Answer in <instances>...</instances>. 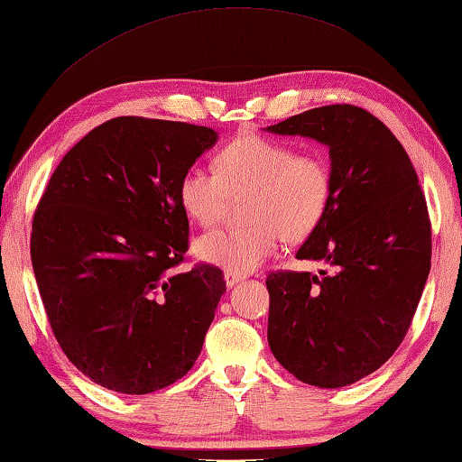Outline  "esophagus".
Listing matches in <instances>:
<instances>
[{
	"label": "esophagus",
	"instance_id": "obj_1",
	"mask_svg": "<svg viewBox=\"0 0 462 462\" xmlns=\"http://www.w3.org/2000/svg\"><path fill=\"white\" fill-rule=\"evenodd\" d=\"M224 279H226V284H228V287H234V284H238L242 279H245V276L238 274V273L226 271V273H224Z\"/></svg>",
	"mask_w": 462,
	"mask_h": 462
}]
</instances>
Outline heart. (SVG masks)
<instances>
[{"instance_id":"b5f03b06","label":"heart","mask_w":462,"mask_h":462,"mask_svg":"<svg viewBox=\"0 0 462 462\" xmlns=\"http://www.w3.org/2000/svg\"><path fill=\"white\" fill-rule=\"evenodd\" d=\"M246 226L204 234L196 254L209 264L246 274L271 258L281 245L311 236L333 196V173L319 151H297L284 141L245 135L216 157V171L189 167L178 196L191 220L220 222L232 198L246 196Z\"/></svg>"}]
</instances>
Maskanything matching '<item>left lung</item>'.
<instances>
[{"label": "left lung", "instance_id": "obj_1", "mask_svg": "<svg viewBox=\"0 0 462 462\" xmlns=\"http://www.w3.org/2000/svg\"><path fill=\"white\" fill-rule=\"evenodd\" d=\"M266 131L325 143L333 173L329 209L297 253L333 273L268 274V346L297 380L341 388L406 337L430 273L429 206L404 147L362 106H317Z\"/></svg>", "mask_w": 462, "mask_h": 462}]
</instances>
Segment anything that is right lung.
<instances>
[{
  "label": "right lung",
  "mask_w": 462,
  "mask_h": 462,
  "mask_svg": "<svg viewBox=\"0 0 462 462\" xmlns=\"http://www.w3.org/2000/svg\"><path fill=\"white\" fill-rule=\"evenodd\" d=\"M216 131L116 116L82 137L50 178L30 254L66 357L106 390L149 393L186 375L226 292L224 273L189 248L180 180Z\"/></svg>",
  "instance_id": "obj_1"
}]
</instances>
